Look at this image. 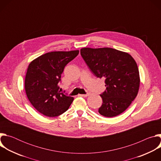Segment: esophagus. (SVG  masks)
<instances>
[{"label": "esophagus", "mask_w": 161, "mask_h": 161, "mask_svg": "<svg viewBox=\"0 0 161 161\" xmlns=\"http://www.w3.org/2000/svg\"><path fill=\"white\" fill-rule=\"evenodd\" d=\"M90 96V94L88 93L86 94H79V96H81V97H88Z\"/></svg>", "instance_id": "34e87169"}]
</instances>
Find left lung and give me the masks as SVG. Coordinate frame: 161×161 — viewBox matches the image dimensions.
Instances as JSON below:
<instances>
[{"instance_id":"obj_1","label":"left lung","mask_w":161,"mask_h":161,"mask_svg":"<svg viewBox=\"0 0 161 161\" xmlns=\"http://www.w3.org/2000/svg\"><path fill=\"white\" fill-rule=\"evenodd\" d=\"M80 52L92 73L105 78L106 89L100 94L103 104L99 113L106 117L123 113L139 90L140 74L134 59L128 53L111 48H83Z\"/></svg>"}]
</instances>
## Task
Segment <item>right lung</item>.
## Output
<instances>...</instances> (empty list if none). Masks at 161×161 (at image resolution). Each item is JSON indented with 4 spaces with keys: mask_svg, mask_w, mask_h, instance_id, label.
<instances>
[{
    "mask_svg": "<svg viewBox=\"0 0 161 161\" xmlns=\"http://www.w3.org/2000/svg\"><path fill=\"white\" fill-rule=\"evenodd\" d=\"M79 53V50L52 52L32 61L25 80L27 96L39 113L49 117L66 111L74 98L59 91L58 83L65 66Z\"/></svg>",
    "mask_w": 161,
    "mask_h": 161,
    "instance_id": "1",
    "label": "right lung"
}]
</instances>
